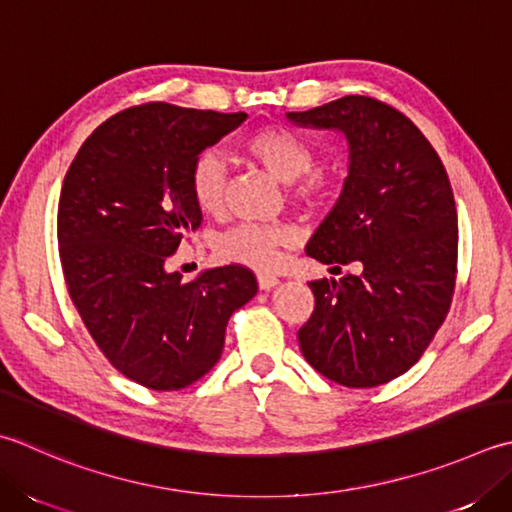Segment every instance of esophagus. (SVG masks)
<instances>
[{"label":"esophagus","instance_id":"obj_1","mask_svg":"<svg viewBox=\"0 0 512 512\" xmlns=\"http://www.w3.org/2000/svg\"><path fill=\"white\" fill-rule=\"evenodd\" d=\"M257 284H259V288H262V290H270V288H275V286L279 284V279H277L275 275L259 273V275H257Z\"/></svg>","mask_w":512,"mask_h":512}]
</instances>
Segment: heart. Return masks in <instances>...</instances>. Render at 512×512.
Segmentation results:
<instances>
[{"label":"heart","instance_id":"1","mask_svg":"<svg viewBox=\"0 0 512 512\" xmlns=\"http://www.w3.org/2000/svg\"><path fill=\"white\" fill-rule=\"evenodd\" d=\"M244 150L259 166H264L279 182L293 184L297 202L322 204L333 193V179L322 170H313L315 150L304 137L282 126H262L244 139ZM190 195L206 215H222L226 208L228 166L217 150H204L195 157L188 175ZM293 242V230L279 224L244 222L215 239V253L224 262L257 270L277 264L279 248Z\"/></svg>","mask_w":512,"mask_h":512}]
</instances>
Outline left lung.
Here are the masks:
<instances>
[{"mask_svg": "<svg viewBox=\"0 0 512 512\" xmlns=\"http://www.w3.org/2000/svg\"><path fill=\"white\" fill-rule=\"evenodd\" d=\"M286 117L346 137L344 190L306 253L330 270H359L308 282L315 310L299 348L330 382L388 384L419 362L453 302L459 235L446 168L422 130L373 97L346 95Z\"/></svg>", "mask_w": 512, "mask_h": 512, "instance_id": "1", "label": "left lung"}]
</instances>
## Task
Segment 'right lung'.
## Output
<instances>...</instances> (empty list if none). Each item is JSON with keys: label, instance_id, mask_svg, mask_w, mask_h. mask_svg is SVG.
<instances>
[{"label": "right lung", "instance_id": "right-lung-1", "mask_svg": "<svg viewBox=\"0 0 512 512\" xmlns=\"http://www.w3.org/2000/svg\"><path fill=\"white\" fill-rule=\"evenodd\" d=\"M246 117L166 102L126 108L93 130L64 177L57 242L68 295L108 362L150 390L202 379L222 357L230 315L257 293L239 264L188 284L166 268L202 224L190 166Z\"/></svg>", "mask_w": 512, "mask_h": 512}]
</instances>
